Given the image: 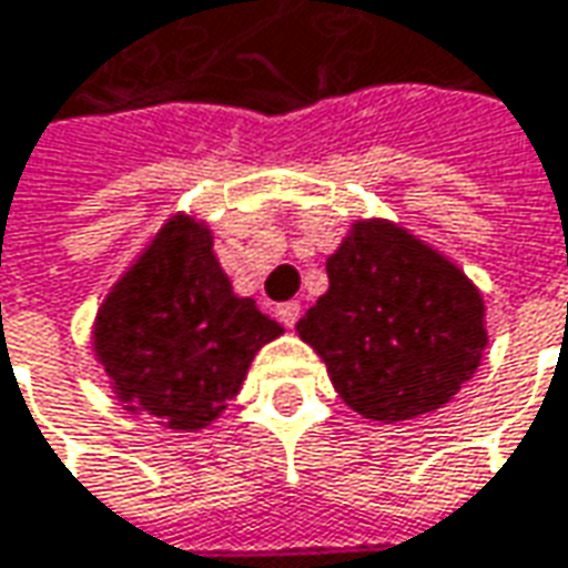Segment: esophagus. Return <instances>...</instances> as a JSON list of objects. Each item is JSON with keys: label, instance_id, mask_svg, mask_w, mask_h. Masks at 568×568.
<instances>
[{"label": "esophagus", "instance_id": "1", "mask_svg": "<svg viewBox=\"0 0 568 568\" xmlns=\"http://www.w3.org/2000/svg\"><path fill=\"white\" fill-rule=\"evenodd\" d=\"M276 317L283 321V326H295L298 323V317H302V304L298 302H285L276 307Z\"/></svg>", "mask_w": 568, "mask_h": 568}]
</instances>
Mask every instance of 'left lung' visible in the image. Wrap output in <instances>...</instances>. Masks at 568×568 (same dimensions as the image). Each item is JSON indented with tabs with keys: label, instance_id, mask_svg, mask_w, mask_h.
<instances>
[{
	"label": "left lung",
	"instance_id": "8db88e82",
	"mask_svg": "<svg viewBox=\"0 0 568 568\" xmlns=\"http://www.w3.org/2000/svg\"><path fill=\"white\" fill-rule=\"evenodd\" d=\"M329 288L302 321L333 386L374 420L440 408L478 371L484 302L437 251L393 223H355L326 261Z\"/></svg>",
	"mask_w": 568,
	"mask_h": 568
}]
</instances>
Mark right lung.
Returning <instances> with one entry per match:
<instances>
[{
	"label": "right lung",
	"instance_id": "right-lung-1",
	"mask_svg": "<svg viewBox=\"0 0 568 568\" xmlns=\"http://www.w3.org/2000/svg\"><path fill=\"white\" fill-rule=\"evenodd\" d=\"M283 326L235 298L210 229L172 223L109 292L93 345L128 412L206 427L239 393L254 352Z\"/></svg>",
	"mask_w": 568,
	"mask_h": 568
}]
</instances>
